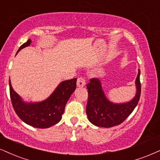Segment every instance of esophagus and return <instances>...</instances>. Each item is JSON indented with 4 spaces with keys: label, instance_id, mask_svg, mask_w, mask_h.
<instances>
[{
    "label": "esophagus",
    "instance_id": "esophagus-1",
    "mask_svg": "<svg viewBox=\"0 0 160 160\" xmlns=\"http://www.w3.org/2000/svg\"><path fill=\"white\" fill-rule=\"evenodd\" d=\"M85 80L82 77H80V78H78V79H77V87H78V88H82V87H84L85 86Z\"/></svg>",
    "mask_w": 160,
    "mask_h": 160
}]
</instances>
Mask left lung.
<instances>
[{
	"mask_svg": "<svg viewBox=\"0 0 160 160\" xmlns=\"http://www.w3.org/2000/svg\"><path fill=\"white\" fill-rule=\"evenodd\" d=\"M140 70L135 81L136 95L129 102L113 103L110 102L104 93L102 82L98 78L90 79L87 88L88 90V101L86 113L88 120L97 127L111 128L124 122L137 107L141 93L139 80Z\"/></svg>",
	"mask_w": 160,
	"mask_h": 160,
	"instance_id": "obj_1",
	"label": "left lung"
}]
</instances>
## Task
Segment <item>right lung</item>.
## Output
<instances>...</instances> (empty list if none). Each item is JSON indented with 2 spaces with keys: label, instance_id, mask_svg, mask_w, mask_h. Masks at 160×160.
Wrapping results in <instances>:
<instances>
[{
  "label": "right lung",
  "instance_id": "add662e5",
  "mask_svg": "<svg viewBox=\"0 0 160 160\" xmlns=\"http://www.w3.org/2000/svg\"><path fill=\"white\" fill-rule=\"evenodd\" d=\"M31 43L32 40L29 38L20 47L17 53ZM76 81L77 78H72L62 82L45 100L28 102L23 101L13 90L9 79V92L14 110L20 119L27 125L37 128H50L62 119L65 105L76 88Z\"/></svg>",
  "mask_w": 160,
  "mask_h": 160
}]
</instances>
